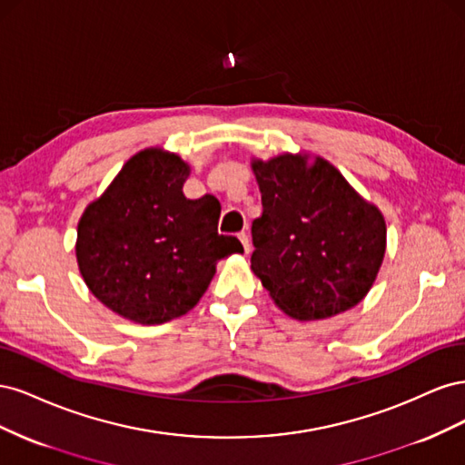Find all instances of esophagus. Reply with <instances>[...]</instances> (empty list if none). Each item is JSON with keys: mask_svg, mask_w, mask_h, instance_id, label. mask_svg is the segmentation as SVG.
<instances>
[{"mask_svg": "<svg viewBox=\"0 0 465 465\" xmlns=\"http://www.w3.org/2000/svg\"><path fill=\"white\" fill-rule=\"evenodd\" d=\"M238 238H241V242H242V246H244V252L246 254H250V250H252V246H250V238H248V232H238Z\"/></svg>", "mask_w": 465, "mask_h": 465, "instance_id": "34e87169", "label": "esophagus"}]
</instances>
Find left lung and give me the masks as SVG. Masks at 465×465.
Returning <instances> with one entry per match:
<instances>
[{"mask_svg":"<svg viewBox=\"0 0 465 465\" xmlns=\"http://www.w3.org/2000/svg\"><path fill=\"white\" fill-rule=\"evenodd\" d=\"M262 215L252 223V272L275 306L301 322L357 306L386 254V221L337 168L308 153L252 159Z\"/></svg>","mask_w":465,"mask_h":465,"instance_id":"1","label":"left lung"}]
</instances>
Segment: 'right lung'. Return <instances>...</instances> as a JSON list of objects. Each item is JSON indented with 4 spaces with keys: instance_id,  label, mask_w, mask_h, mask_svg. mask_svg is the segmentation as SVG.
Segmentation results:
<instances>
[{
    "instance_id": "add662e5",
    "label": "right lung",
    "mask_w": 465,
    "mask_h": 465,
    "mask_svg": "<svg viewBox=\"0 0 465 465\" xmlns=\"http://www.w3.org/2000/svg\"><path fill=\"white\" fill-rule=\"evenodd\" d=\"M188 176L190 164L176 153L143 149L79 219V273L125 320L154 326L190 312L217 262L244 252L236 236L217 232L221 207L213 195L186 198Z\"/></svg>"
}]
</instances>
